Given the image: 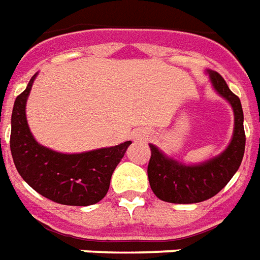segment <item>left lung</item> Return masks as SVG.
<instances>
[{"label": "left lung", "instance_id": "1", "mask_svg": "<svg viewBox=\"0 0 260 260\" xmlns=\"http://www.w3.org/2000/svg\"><path fill=\"white\" fill-rule=\"evenodd\" d=\"M207 73L213 89L232 106L234 113L232 140L216 157L191 165L168 157L157 146L149 145L151 150L147 167L150 187L159 200L167 203L194 204L211 199L230 182L243 161L245 132L241 102L219 73L212 70Z\"/></svg>", "mask_w": 260, "mask_h": 260}]
</instances>
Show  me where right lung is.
<instances>
[{"label":"right lung","mask_w":260,"mask_h":260,"mask_svg":"<svg viewBox=\"0 0 260 260\" xmlns=\"http://www.w3.org/2000/svg\"><path fill=\"white\" fill-rule=\"evenodd\" d=\"M36 77H31L13 105L11 153L17 172L37 193L57 204L86 207L99 203L109 191L111 175L132 142L76 154L40 145L26 118V103Z\"/></svg>","instance_id":"obj_1"}]
</instances>
